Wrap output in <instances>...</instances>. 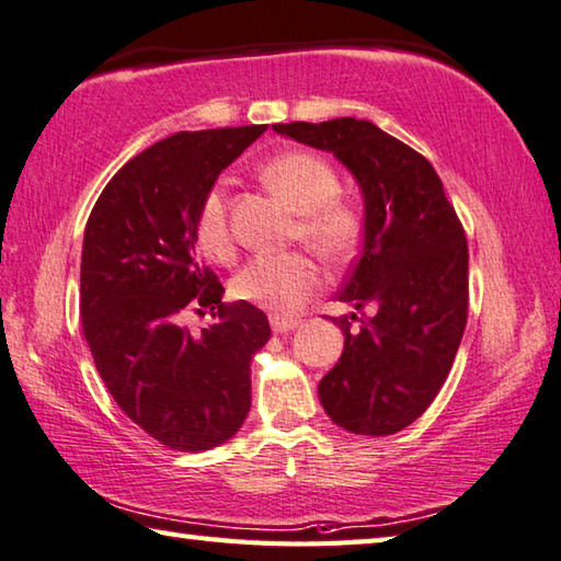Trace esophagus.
<instances>
[{"label":"esophagus","instance_id":"1","mask_svg":"<svg viewBox=\"0 0 561 561\" xmlns=\"http://www.w3.org/2000/svg\"><path fill=\"white\" fill-rule=\"evenodd\" d=\"M300 325V320H293V318H286V316H273L271 318V328L275 335H286V332H293Z\"/></svg>","mask_w":561,"mask_h":561}]
</instances>
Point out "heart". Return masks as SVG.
I'll return each instance as SVG.
<instances>
[{
  "mask_svg": "<svg viewBox=\"0 0 561 561\" xmlns=\"http://www.w3.org/2000/svg\"><path fill=\"white\" fill-rule=\"evenodd\" d=\"M261 180L278 199L298 214L293 239H300L328 263H345L357 251L362 211L340 196V174L328 160L312 152H286L261 167ZM196 241L214 261H229L233 241L229 231L226 190L216 184L204 196ZM320 286V271L306 253L259 255L236 273L233 296L253 306L290 316Z\"/></svg>",
  "mask_w": 561,
  "mask_h": 561,
  "instance_id": "obj_1",
  "label": "heart"
}]
</instances>
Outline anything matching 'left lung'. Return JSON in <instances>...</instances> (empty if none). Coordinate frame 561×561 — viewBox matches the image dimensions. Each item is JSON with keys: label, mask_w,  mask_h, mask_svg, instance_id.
<instances>
[{"label": "left lung", "mask_w": 561, "mask_h": 561, "mask_svg": "<svg viewBox=\"0 0 561 561\" xmlns=\"http://www.w3.org/2000/svg\"><path fill=\"white\" fill-rule=\"evenodd\" d=\"M278 135L332 152L365 202L362 255L332 318L345 335L320 379V404L359 436H391L424 414L454 365L468 318V243L444 184L424 154L355 117L273 125ZM357 319L360 328L351 325Z\"/></svg>", "instance_id": "obj_1"}]
</instances>
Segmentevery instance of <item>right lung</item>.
<instances>
[{"instance_id": "add662e5", "label": "right lung", "mask_w": 561, "mask_h": 561, "mask_svg": "<svg viewBox=\"0 0 561 561\" xmlns=\"http://www.w3.org/2000/svg\"><path fill=\"white\" fill-rule=\"evenodd\" d=\"M265 125L176 133L133 157L91 211L81 255V322L95 369L123 414L162 446L209 450L251 409V362L271 337L265 312L239 300L196 251V219ZM186 307L213 310L196 336ZM199 310V311H201Z\"/></svg>"}]
</instances>
